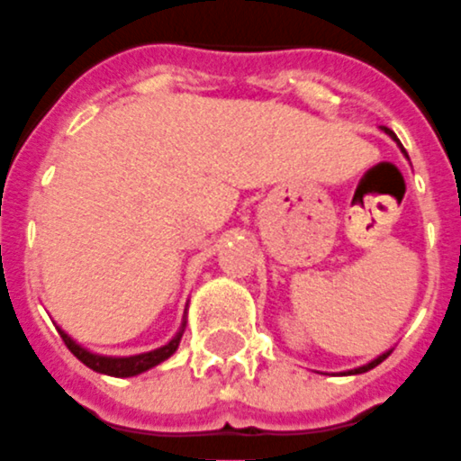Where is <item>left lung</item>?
Instances as JSON below:
<instances>
[{
	"instance_id": "left-lung-1",
	"label": "left lung",
	"mask_w": 461,
	"mask_h": 461,
	"mask_svg": "<svg viewBox=\"0 0 461 461\" xmlns=\"http://www.w3.org/2000/svg\"><path fill=\"white\" fill-rule=\"evenodd\" d=\"M383 131L388 132V135H390V138H393V140H397V138H395V132L390 131V128H383ZM397 145H400V140H397ZM400 147H402V145H400ZM402 152H404V147H402ZM388 355H390V349H388V352H383V355H381V357H376V359H374V362H369V364H364V366H359V369L345 371V374H349V376H352V374H364V371H369V369H374V366H378V364H381V362H383V359H385V357H388Z\"/></svg>"
}]
</instances>
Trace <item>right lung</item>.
<instances>
[{"label": "right lung", "mask_w": 461, "mask_h": 461, "mask_svg": "<svg viewBox=\"0 0 461 461\" xmlns=\"http://www.w3.org/2000/svg\"><path fill=\"white\" fill-rule=\"evenodd\" d=\"M183 330H185V323L180 326V330L176 333V338H173L171 342H167L164 348L152 349V352H142V355H132V357L95 355V352H90V349L80 348L78 342L73 340L71 335L64 333L61 329H59V333H61V338H64L66 348L71 349L73 355L78 357L85 366H90V369L97 371V374H106V376L128 378V376H138V374H142V371L152 369V366L161 364L164 359H168V357H171L173 352L178 349V342H180V338H183Z\"/></svg>", "instance_id": "obj_1"}]
</instances>
